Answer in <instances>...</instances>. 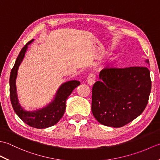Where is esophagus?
<instances>
[{
  "instance_id": "esophagus-1",
  "label": "esophagus",
  "mask_w": 160,
  "mask_h": 160,
  "mask_svg": "<svg viewBox=\"0 0 160 160\" xmlns=\"http://www.w3.org/2000/svg\"><path fill=\"white\" fill-rule=\"evenodd\" d=\"M96 82V76L93 73H90L87 78V82L90 86H92Z\"/></svg>"
}]
</instances>
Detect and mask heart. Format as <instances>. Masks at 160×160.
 Returning a JSON list of instances; mask_svg holds the SVG:
<instances>
[{
  "label": "heart",
  "mask_w": 160,
  "mask_h": 160,
  "mask_svg": "<svg viewBox=\"0 0 160 160\" xmlns=\"http://www.w3.org/2000/svg\"><path fill=\"white\" fill-rule=\"evenodd\" d=\"M118 58V55H115V56H113V57L111 58V60H116Z\"/></svg>",
  "instance_id": "b5f03b06"
}]
</instances>
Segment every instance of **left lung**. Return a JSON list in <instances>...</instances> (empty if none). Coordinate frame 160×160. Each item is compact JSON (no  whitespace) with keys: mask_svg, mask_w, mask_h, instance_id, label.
<instances>
[{"mask_svg":"<svg viewBox=\"0 0 160 160\" xmlns=\"http://www.w3.org/2000/svg\"><path fill=\"white\" fill-rule=\"evenodd\" d=\"M149 64V60L145 61ZM93 84L91 111L100 124L118 128L141 115L151 91L147 67L104 68Z\"/></svg>","mask_w":160,"mask_h":160,"instance_id":"obj_1","label":"left lung"}]
</instances>
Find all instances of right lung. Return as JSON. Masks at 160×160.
<instances>
[{
  "label": "right lung",
  "mask_w": 160,
  "mask_h": 160,
  "mask_svg": "<svg viewBox=\"0 0 160 160\" xmlns=\"http://www.w3.org/2000/svg\"><path fill=\"white\" fill-rule=\"evenodd\" d=\"M33 40L27 43L20 51L16 60L9 78V93L12 105L16 115L30 127L36 128H46L58 122L64 113L66 100L75 88L80 85L78 80H70L61 84L58 89L52 101L47 106L35 111H26L19 104L17 96L16 80L20 64L25 56L27 50Z\"/></svg>",
  "instance_id": "1"
}]
</instances>
